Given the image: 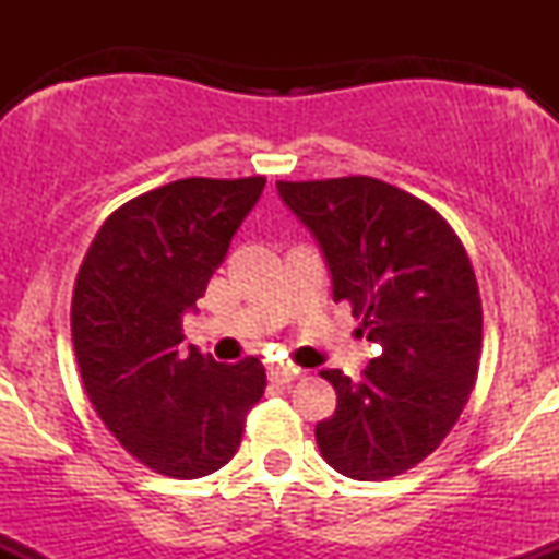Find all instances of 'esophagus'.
<instances>
[{
	"mask_svg": "<svg viewBox=\"0 0 559 559\" xmlns=\"http://www.w3.org/2000/svg\"><path fill=\"white\" fill-rule=\"evenodd\" d=\"M297 376L299 370L288 368V365H271V368H267V378H271L273 383H292Z\"/></svg>",
	"mask_w": 559,
	"mask_h": 559,
	"instance_id": "1",
	"label": "esophagus"
}]
</instances>
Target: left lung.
<instances>
[{
  "label": "left lung",
  "mask_w": 559,
  "mask_h": 559,
  "mask_svg": "<svg viewBox=\"0 0 559 559\" xmlns=\"http://www.w3.org/2000/svg\"><path fill=\"white\" fill-rule=\"evenodd\" d=\"M310 228L333 281V301L362 318L381 346L360 381L320 370L336 413L316 426L320 454L355 480L409 471L452 431L476 386L478 281L463 241L431 204L368 176L278 181Z\"/></svg>",
  "instance_id": "obj_1"
}]
</instances>
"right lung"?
Instances as JSON below:
<instances>
[{"instance_id": "add662e5", "label": "right lung", "mask_w": 559, "mask_h": 559, "mask_svg": "<svg viewBox=\"0 0 559 559\" xmlns=\"http://www.w3.org/2000/svg\"><path fill=\"white\" fill-rule=\"evenodd\" d=\"M265 178H181L102 223L70 307L75 360L96 415L128 454L170 478L215 473L265 391L258 357L181 352V320L204 297Z\"/></svg>"}]
</instances>
